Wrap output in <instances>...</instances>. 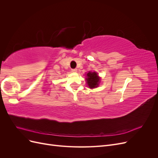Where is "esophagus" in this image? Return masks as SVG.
Here are the masks:
<instances>
[{
	"label": "esophagus",
	"mask_w": 158,
	"mask_h": 158,
	"mask_svg": "<svg viewBox=\"0 0 158 158\" xmlns=\"http://www.w3.org/2000/svg\"><path fill=\"white\" fill-rule=\"evenodd\" d=\"M71 70H72V72H73V73H76V72H77V69H72Z\"/></svg>",
	"instance_id": "1"
}]
</instances>
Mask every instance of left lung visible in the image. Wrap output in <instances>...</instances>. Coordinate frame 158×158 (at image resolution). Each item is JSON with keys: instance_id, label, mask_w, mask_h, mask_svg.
I'll return each instance as SVG.
<instances>
[{"instance_id": "obj_1", "label": "left lung", "mask_w": 158, "mask_h": 158, "mask_svg": "<svg viewBox=\"0 0 158 158\" xmlns=\"http://www.w3.org/2000/svg\"><path fill=\"white\" fill-rule=\"evenodd\" d=\"M87 78H85L86 83L89 88L93 89L98 87L100 82V78L96 72L89 71L86 74Z\"/></svg>"}]
</instances>
